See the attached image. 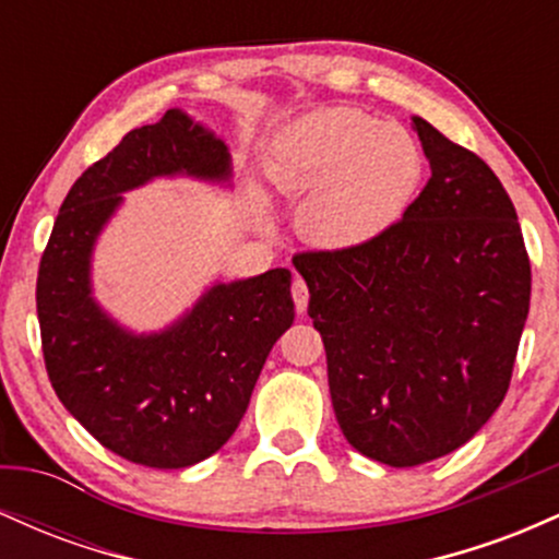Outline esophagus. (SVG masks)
I'll use <instances>...</instances> for the list:
<instances>
[{
  "label": "esophagus",
  "instance_id": "esophagus-1",
  "mask_svg": "<svg viewBox=\"0 0 559 559\" xmlns=\"http://www.w3.org/2000/svg\"><path fill=\"white\" fill-rule=\"evenodd\" d=\"M292 297H294V307H297L299 316H305L307 301H310V292H307V284L301 278H294L292 284Z\"/></svg>",
  "mask_w": 559,
  "mask_h": 559
}]
</instances>
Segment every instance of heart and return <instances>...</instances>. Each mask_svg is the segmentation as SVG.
<instances>
[{
  "label": "heart",
  "mask_w": 559,
  "mask_h": 559,
  "mask_svg": "<svg viewBox=\"0 0 559 559\" xmlns=\"http://www.w3.org/2000/svg\"><path fill=\"white\" fill-rule=\"evenodd\" d=\"M275 189L307 199L301 230L320 247L357 249L407 213L423 178V152L404 126L331 107L278 133L267 155Z\"/></svg>",
  "instance_id": "1"
}]
</instances>
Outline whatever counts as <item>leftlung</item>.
Instances as JSON below:
<instances>
[{"label":"left lung","mask_w":559,"mask_h":559,"mask_svg":"<svg viewBox=\"0 0 559 559\" xmlns=\"http://www.w3.org/2000/svg\"><path fill=\"white\" fill-rule=\"evenodd\" d=\"M431 178L381 239L301 252L333 413L365 457L431 463L480 431L510 389L531 262L504 186L413 118Z\"/></svg>","instance_id":"8db88e82"}]
</instances>
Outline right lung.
<instances>
[{
    "mask_svg": "<svg viewBox=\"0 0 559 559\" xmlns=\"http://www.w3.org/2000/svg\"><path fill=\"white\" fill-rule=\"evenodd\" d=\"M228 181V146L181 110L123 141L68 191L41 254L36 312L49 381L102 447L144 467L202 463L234 436L273 344L294 323L292 273L215 284L170 329L136 336L92 297V249L123 191L157 176Z\"/></svg>",
    "mask_w": 559,
    "mask_h": 559,
    "instance_id": "right-lung-1",
    "label": "right lung"
}]
</instances>
